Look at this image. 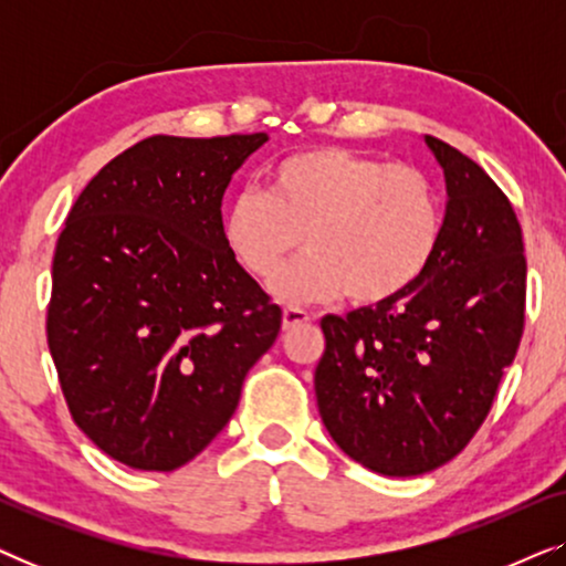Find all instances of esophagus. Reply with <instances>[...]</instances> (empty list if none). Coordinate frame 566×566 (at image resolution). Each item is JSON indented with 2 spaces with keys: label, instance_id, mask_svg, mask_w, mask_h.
Segmentation results:
<instances>
[{
  "label": "esophagus",
  "instance_id": "34e87169",
  "mask_svg": "<svg viewBox=\"0 0 566 566\" xmlns=\"http://www.w3.org/2000/svg\"><path fill=\"white\" fill-rule=\"evenodd\" d=\"M306 322H312V316H308L304 308H296V306L283 308V329H293V327H298V324H306Z\"/></svg>",
  "mask_w": 566,
  "mask_h": 566
}]
</instances>
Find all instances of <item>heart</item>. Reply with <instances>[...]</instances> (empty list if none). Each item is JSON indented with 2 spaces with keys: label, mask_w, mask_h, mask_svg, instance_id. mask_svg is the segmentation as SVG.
I'll return each instance as SVG.
<instances>
[{
  "label": "heart",
  "mask_w": 566,
  "mask_h": 566,
  "mask_svg": "<svg viewBox=\"0 0 566 566\" xmlns=\"http://www.w3.org/2000/svg\"><path fill=\"white\" fill-rule=\"evenodd\" d=\"M446 229L443 198L412 165L345 146H312L277 159L265 190H242L223 206L221 239L244 273L283 301L389 304L422 281Z\"/></svg>",
  "instance_id": "heart-1"
}]
</instances>
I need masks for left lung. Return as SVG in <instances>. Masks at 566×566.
<instances>
[{
  "instance_id": "8db88e82",
  "label": "left lung",
  "mask_w": 566,
  "mask_h": 566,
  "mask_svg": "<svg viewBox=\"0 0 566 566\" xmlns=\"http://www.w3.org/2000/svg\"><path fill=\"white\" fill-rule=\"evenodd\" d=\"M424 142L448 188L436 260L389 304L324 316L314 374L332 440L384 476L428 474L469 446L525 324L528 268L513 206L474 159Z\"/></svg>"
}]
</instances>
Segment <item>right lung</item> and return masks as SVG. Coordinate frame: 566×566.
I'll use <instances>...</instances> for the list:
<instances>
[{
  "label": "right lung",
  "instance_id": "add662e5",
  "mask_svg": "<svg viewBox=\"0 0 566 566\" xmlns=\"http://www.w3.org/2000/svg\"><path fill=\"white\" fill-rule=\"evenodd\" d=\"M268 134L149 136L69 211L45 316L61 391L111 459L175 471L239 405L283 312L221 239L231 175Z\"/></svg>",
  "mask_w": 566,
  "mask_h": 566
}]
</instances>
